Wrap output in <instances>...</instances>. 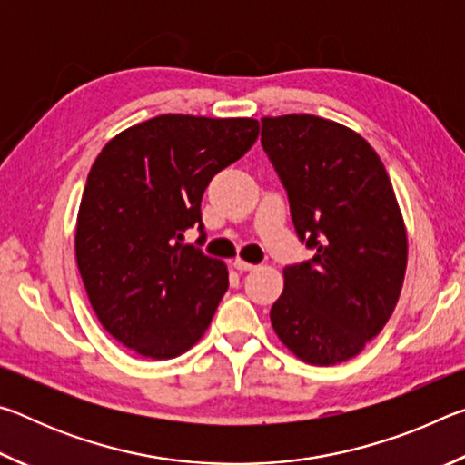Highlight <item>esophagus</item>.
I'll use <instances>...</instances> for the list:
<instances>
[{
    "label": "esophagus",
    "mask_w": 465,
    "mask_h": 465,
    "mask_svg": "<svg viewBox=\"0 0 465 465\" xmlns=\"http://www.w3.org/2000/svg\"><path fill=\"white\" fill-rule=\"evenodd\" d=\"M233 266H235V269H238V271H254V269H256V264H250V262H246V261H242V258H235Z\"/></svg>",
    "instance_id": "obj_1"
}]
</instances>
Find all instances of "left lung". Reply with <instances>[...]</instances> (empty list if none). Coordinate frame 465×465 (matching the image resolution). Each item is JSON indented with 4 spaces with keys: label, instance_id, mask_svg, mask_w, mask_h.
Wrapping results in <instances>:
<instances>
[{
    "label": "left lung",
    "instance_id": "1",
    "mask_svg": "<svg viewBox=\"0 0 465 465\" xmlns=\"http://www.w3.org/2000/svg\"><path fill=\"white\" fill-rule=\"evenodd\" d=\"M261 141L299 238L316 250L282 269L272 328L305 363H344L388 324L404 285L408 238L391 180L367 139L322 116H264Z\"/></svg>",
    "mask_w": 465,
    "mask_h": 465
}]
</instances>
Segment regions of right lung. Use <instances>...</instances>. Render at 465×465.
Masks as SVG:
<instances>
[{"instance_id": "add662e5", "label": "right lung", "mask_w": 465, "mask_h": 465, "mask_svg": "<svg viewBox=\"0 0 465 465\" xmlns=\"http://www.w3.org/2000/svg\"><path fill=\"white\" fill-rule=\"evenodd\" d=\"M258 133L248 116L160 114L121 131L94 160L77 211V269L100 324L137 355H183L213 320L230 272L183 238L194 225L203 233L204 188Z\"/></svg>"}]
</instances>
